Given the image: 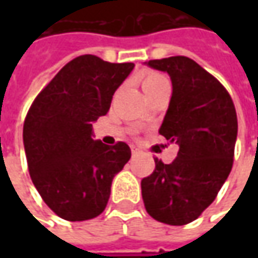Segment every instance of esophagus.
<instances>
[{
	"instance_id": "obj_1",
	"label": "esophagus",
	"mask_w": 258,
	"mask_h": 258,
	"mask_svg": "<svg viewBox=\"0 0 258 258\" xmlns=\"http://www.w3.org/2000/svg\"><path fill=\"white\" fill-rule=\"evenodd\" d=\"M131 149H132V156H136V155L139 154L138 148H135V146H131Z\"/></svg>"
}]
</instances>
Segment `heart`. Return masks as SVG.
<instances>
[{
	"label": "heart",
	"instance_id": "1",
	"mask_svg": "<svg viewBox=\"0 0 258 258\" xmlns=\"http://www.w3.org/2000/svg\"><path fill=\"white\" fill-rule=\"evenodd\" d=\"M162 82H168L165 76L158 75V73H151V75H148L144 79V82H142V87H144V90H148V89L155 87V86L159 85V83H162Z\"/></svg>",
	"mask_w": 258,
	"mask_h": 258
}]
</instances>
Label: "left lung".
Here are the masks:
<instances>
[{
    "instance_id": "obj_1",
    "label": "left lung",
    "mask_w": 258,
    "mask_h": 258,
    "mask_svg": "<svg viewBox=\"0 0 258 258\" xmlns=\"http://www.w3.org/2000/svg\"><path fill=\"white\" fill-rule=\"evenodd\" d=\"M148 66L171 76L172 97L159 134L179 151L172 164L155 158L154 172L141 183L142 198L156 221L185 225L213 204L231 172L237 113L227 89L192 58L173 55Z\"/></svg>"
}]
</instances>
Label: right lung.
I'll return each instance as SVG.
<instances>
[{"label": "right lung", "mask_w": 258, "mask_h": 258, "mask_svg": "<svg viewBox=\"0 0 258 258\" xmlns=\"http://www.w3.org/2000/svg\"><path fill=\"white\" fill-rule=\"evenodd\" d=\"M134 63L79 55L37 94L25 116L23 141L31 181L48 208L67 221L103 213L113 176L131 159L124 142L92 138V123L107 113Z\"/></svg>", "instance_id": "obj_1"}]
</instances>
